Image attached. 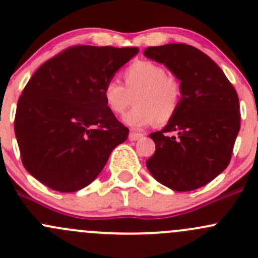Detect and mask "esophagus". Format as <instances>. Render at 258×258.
<instances>
[{"label": "esophagus", "instance_id": "obj_1", "mask_svg": "<svg viewBox=\"0 0 258 258\" xmlns=\"http://www.w3.org/2000/svg\"><path fill=\"white\" fill-rule=\"evenodd\" d=\"M141 137H144V135L142 134H139V132H131L128 136V139L131 140V141H137V140H140Z\"/></svg>", "mask_w": 258, "mask_h": 258}]
</instances>
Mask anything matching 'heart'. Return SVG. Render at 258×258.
<instances>
[{
	"label": "heart",
	"mask_w": 258,
	"mask_h": 258,
	"mask_svg": "<svg viewBox=\"0 0 258 258\" xmlns=\"http://www.w3.org/2000/svg\"><path fill=\"white\" fill-rule=\"evenodd\" d=\"M124 86L114 80L105 83L102 90L106 107L119 116L132 103L135 107L124 117L134 128H141L156 121L166 124L178 112L182 101V85L176 76L168 75L163 66L152 61H136L123 71Z\"/></svg>",
	"instance_id": "1"
}]
</instances>
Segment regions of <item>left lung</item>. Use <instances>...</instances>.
<instances>
[{
  "label": "left lung",
  "mask_w": 258,
  "mask_h": 258,
  "mask_svg": "<svg viewBox=\"0 0 258 258\" xmlns=\"http://www.w3.org/2000/svg\"><path fill=\"white\" fill-rule=\"evenodd\" d=\"M144 54L165 63L181 81L178 112L150 135L156 151L146 162L151 175L173 191H192L228 166L241 126L238 96L222 70L184 43L147 47Z\"/></svg>",
  "instance_id": "8db88e82"
}]
</instances>
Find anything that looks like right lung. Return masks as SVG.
<instances>
[{"label":"right lung","instance_id":"1","mask_svg":"<svg viewBox=\"0 0 258 258\" xmlns=\"http://www.w3.org/2000/svg\"><path fill=\"white\" fill-rule=\"evenodd\" d=\"M136 47L72 46L46 61L22 91L15 134L26 170L49 188L88 186L130 130L106 107L103 86Z\"/></svg>","mask_w":258,"mask_h":258}]
</instances>
